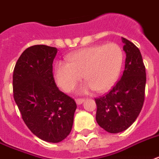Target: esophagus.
I'll use <instances>...</instances> for the list:
<instances>
[{"mask_svg": "<svg viewBox=\"0 0 159 159\" xmlns=\"http://www.w3.org/2000/svg\"><path fill=\"white\" fill-rule=\"evenodd\" d=\"M85 101V99L83 98H77L76 99V102H77V105H81L82 103H83Z\"/></svg>", "mask_w": 159, "mask_h": 159, "instance_id": "1", "label": "esophagus"}]
</instances>
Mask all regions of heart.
<instances>
[{
  "label": "heart",
  "instance_id": "heart-1",
  "mask_svg": "<svg viewBox=\"0 0 159 159\" xmlns=\"http://www.w3.org/2000/svg\"><path fill=\"white\" fill-rule=\"evenodd\" d=\"M123 62V50L117 44L95 45L69 54L67 62L57 61L54 76L59 88L66 93L76 88L82 75L87 82L79 88V93L94 89L103 93L117 82Z\"/></svg>",
  "mask_w": 159,
  "mask_h": 159
}]
</instances>
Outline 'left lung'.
<instances>
[{
  "label": "left lung",
  "mask_w": 159,
  "mask_h": 159,
  "mask_svg": "<svg viewBox=\"0 0 159 159\" xmlns=\"http://www.w3.org/2000/svg\"><path fill=\"white\" fill-rule=\"evenodd\" d=\"M126 53L125 69L121 79L107 95L96 98V120L110 133L128 129L143 106L146 70L141 52L133 42L122 37Z\"/></svg>",
  "instance_id": "8db88e82"
}]
</instances>
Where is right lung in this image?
Listing matches in <instances>:
<instances>
[{"label":"right lung","mask_w":159,"mask_h":159,"mask_svg":"<svg viewBox=\"0 0 159 159\" xmlns=\"http://www.w3.org/2000/svg\"><path fill=\"white\" fill-rule=\"evenodd\" d=\"M56 47L35 45L26 48L13 71V96L21 117L43 141L59 143L71 133L77 104L56 85L52 63Z\"/></svg>","instance_id":"add662e5"}]
</instances>
